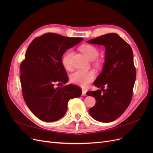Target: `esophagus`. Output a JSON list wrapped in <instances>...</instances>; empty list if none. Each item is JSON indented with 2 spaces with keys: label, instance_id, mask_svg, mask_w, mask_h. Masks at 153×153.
Wrapping results in <instances>:
<instances>
[{
  "label": "esophagus",
  "instance_id": "1",
  "mask_svg": "<svg viewBox=\"0 0 153 153\" xmlns=\"http://www.w3.org/2000/svg\"><path fill=\"white\" fill-rule=\"evenodd\" d=\"M86 92L87 91L84 90V89H82V96H86Z\"/></svg>",
  "mask_w": 153,
  "mask_h": 153
}]
</instances>
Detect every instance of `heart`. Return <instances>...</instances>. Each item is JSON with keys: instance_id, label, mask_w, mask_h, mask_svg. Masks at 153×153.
<instances>
[{"instance_id": "b5f03b06", "label": "heart", "mask_w": 153, "mask_h": 153, "mask_svg": "<svg viewBox=\"0 0 153 153\" xmlns=\"http://www.w3.org/2000/svg\"><path fill=\"white\" fill-rule=\"evenodd\" d=\"M80 50L86 57L90 61H94L99 55V51L96 47L89 45H84L80 47ZM73 56V52L69 50L64 55L62 64L65 68L69 69L71 68V61ZM95 74L92 71L78 70L72 74L71 80L74 84L85 87L94 80Z\"/></svg>"}]
</instances>
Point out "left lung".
<instances>
[{"label": "left lung", "mask_w": 153, "mask_h": 153, "mask_svg": "<svg viewBox=\"0 0 153 153\" xmlns=\"http://www.w3.org/2000/svg\"><path fill=\"white\" fill-rule=\"evenodd\" d=\"M87 43L105 47L102 71L94 82L101 90L87 92L96 101L89 114L98 121L112 122L124 113L131 100L136 79L133 51L130 45L115 33L99 36Z\"/></svg>", "instance_id": "left-lung-1"}]
</instances>
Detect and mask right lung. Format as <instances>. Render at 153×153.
<instances>
[{"label":"right lung","mask_w":153,"mask_h":153,"mask_svg":"<svg viewBox=\"0 0 153 153\" xmlns=\"http://www.w3.org/2000/svg\"><path fill=\"white\" fill-rule=\"evenodd\" d=\"M82 40L47 33L35 38L27 48L25 59L20 65L22 93L27 106L41 121L53 122L61 119L69 100L82 95L78 86L69 84L55 88L54 84L68 82L62 57Z\"/></svg>","instance_id":"add662e5"}]
</instances>
